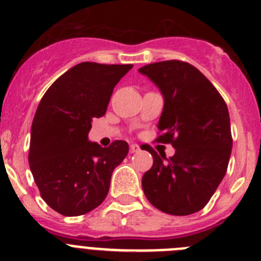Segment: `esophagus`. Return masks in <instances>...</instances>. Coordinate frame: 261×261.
Wrapping results in <instances>:
<instances>
[{
	"instance_id": "esophagus-1",
	"label": "esophagus",
	"mask_w": 261,
	"mask_h": 261,
	"mask_svg": "<svg viewBox=\"0 0 261 261\" xmlns=\"http://www.w3.org/2000/svg\"><path fill=\"white\" fill-rule=\"evenodd\" d=\"M140 150H141L140 146H138V145H136V143L130 145V152H132V154H135V152H138Z\"/></svg>"
}]
</instances>
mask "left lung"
Returning a JSON list of instances; mask_svg holds the SVG:
<instances>
[{"mask_svg":"<svg viewBox=\"0 0 261 261\" xmlns=\"http://www.w3.org/2000/svg\"><path fill=\"white\" fill-rule=\"evenodd\" d=\"M138 72L163 95L158 141L176 149L169 159L145 149L154 163L143 174V193L166 214H195L208 203L228 169L233 146L228 107L208 79L186 62H158Z\"/></svg>","mask_w":261,"mask_h":261,"instance_id":"left-lung-1","label":"left lung"}]
</instances>
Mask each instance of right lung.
<instances>
[{
  "instance_id": "obj_1",
  "label": "right lung",
  "mask_w": 261,
  "mask_h": 261,
  "mask_svg": "<svg viewBox=\"0 0 261 261\" xmlns=\"http://www.w3.org/2000/svg\"><path fill=\"white\" fill-rule=\"evenodd\" d=\"M132 64L83 62L51 84L31 128L30 168L42 199L64 216H80L107 197L112 172L129 151L88 140L92 119L106 114L115 85Z\"/></svg>"
}]
</instances>
